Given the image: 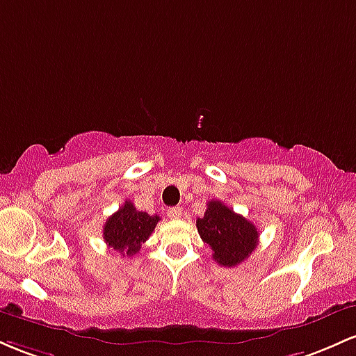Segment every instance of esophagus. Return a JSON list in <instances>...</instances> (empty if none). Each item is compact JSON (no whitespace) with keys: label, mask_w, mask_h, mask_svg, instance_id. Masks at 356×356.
Segmentation results:
<instances>
[{"label":"esophagus","mask_w":356,"mask_h":356,"mask_svg":"<svg viewBox=\"0 0 356 356\" xmlns=\"http://www.w3.org/2000/svg\"><path fill=\"white\" fill-rule=\"evenodd\" d=\"M181 216H182L181 207H170V209L167 211V218L169 219H179Z\"/></svg>","instance_id":"esophagus-1"}]
</instances>
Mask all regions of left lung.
Listing matches in <instances>:
<instances>
[{"mask_svg": "<svg viewBox=\"0 0 356 356\" xmlns=\"http://www.w3.org/2000/svg\"><path fill=\"white\" fill-rule=\"evenodd\" d=\"M201 239L214 251V261L226 268L238 266L257 246L256 226L224 206L220 201H209L204 218L195 220Z\"/></svg>", "mask_w": 356, "mask_h": 356, "instance_id": "8db88e82", "label": "left lung"}]
</instances>
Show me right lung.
<instances>
[{
  "label": "right lung",
  "mask_w": 356,
  "mask_h": 356,
  "mask_svg": "<svg viewBox=\"0 0 356 356\" xmlns=\"http://www.w3.org/2000/svg\"><path fill=\"white\" fill-rule=\"evenodd\" d=\"M159 220V216L137 211L132 202L127 201L107 219L104 226V239L108 248L115 249L120 254L134 256L140 251L142 243L152 234Z\"/></svg>",
  "instance_id": "obj_1"
}]
</instances>
